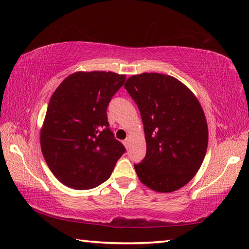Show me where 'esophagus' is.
Instances as JSON below:
<instances>
[{
    "label": "esophagus",
    "mask_w": 249,
    "mask_h": 249,
    "mask_svg": "<svg viewBox=\"0 0 249 249\" xmlns=\"http://www.w3.org/2000/svg\"><path fill=\"white\" fill-rule=\"evenodd\" d=\"M123 144H124L126 147H128V145H129V138L125 139V140L123 141Z\"/></svg>",
    "instance_id": "34e87169"
}]
</instances>
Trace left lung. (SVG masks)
Returning <instances> with one entry per match:
<instances>
[{"label":"left lung","instance_id":"1","mask_svg":"<svg viewBox=\"0 0 249 249\" xmlns=\"http://www.w3.org/2000/svg\"><path fill=\"white\" fill-rule=\"evenodd\" d=\"M140 111L146 154L134 165L140 181L160 193L185 186L208 149L205 115L194 93L174 77L157 72L131 76L124 84Z\"/></svg>","mask_w":249,"mask_h":249}]
</instances>
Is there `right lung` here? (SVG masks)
Segmentation results:
<instances>
[{
	"mask_svg": "<svg viewBox=\"0 0 249 249\" xmlns=\"http://www.w3.org/2000/svg\"><path fill=\"white\" fill-rule=\"evenodd\" d=\"M125 80V75L112 71H78L52 94L40 146L62 184L91 189L110 178L126 150L109 128L107 108Z\"/></svg>",
	"mask_w": 249,
	"mask_h": 249,
	"instance_id": "add662e5",
	"label": "right lung"
}]
</instances>
